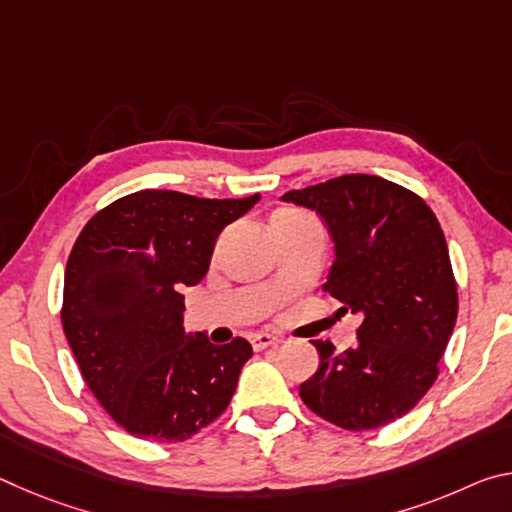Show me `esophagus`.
Wrapping results in <instances>:
<instances>
[{
    "mask_svg": "<svg viewBox=\"0 0 512 512\" xmlns=\"http://www.w3.org/2000/svg\"><path fill=\"white\" fill-rule=\"evenodd\" d=\"M250 343H253V348H255L257 352H262V350H266V348H277V345L284 343V339H282V336L262 332V334H255L253 339H250Z\"/></svg>",
    "mask_w": 512,
    "mask_h": 512,
    "instance_id": "esophagus-1",
    "label": "esophagus"
}]
</instances>
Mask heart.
Listing matches in <instances>:
<instances>
[{
    "instance_id": "b5f03b06",
    "label": "heart",
    "mask_w": 512,
    "mask_h": 512,
    "mask_svg": "<svg viewBox=\"0 0 512 512\" xmlns=\"http://www.w3.org/2000/svg\"><path fill=\"white\" fill-rule=\"evenodd\" d=\"M284 212H289V210H284Z\"/></svg>"
}]
</instances>
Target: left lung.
Instances as JSON below:
<instances>
[{"instance_id":"8db88e82","label":"left lung","mask_w":512,"mask_h":512,"mask_svg":"<svg viewBox=\"0 0 512 512\" xmlns=\"http://www.w3.org/2000/svg\"><path fill=\"white\" fill-rule=\"evenodd\" d=\"M282 201L314 210L334 241L325 291L361 316L357 348L311 341L318 370L302 381L311 411L348 431L402 418L438 377L458 293L436 214L391 180L348 173L293 189Z\"/></svg>"}]
</instances>
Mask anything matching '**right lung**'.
I'll return each instance as SVG.
<instances>
[{"mask_svg":"<svg viewBox=\"0 0 512 512\" xmlns=\"http://www.w3.org/2000/svg\"><path fill=\"white\" fill-rule=\"evenodd\" d=\"M259 201L142 189L103 207L69 253L63 329L81 375L119 427L155 443L192 438L228 409L253 357L185 332V296L225 225Z\"/></svg>","mask_w":512,"mask_h":512,"instance_id":"obj_1","label":"right lung"}]
</instances>
